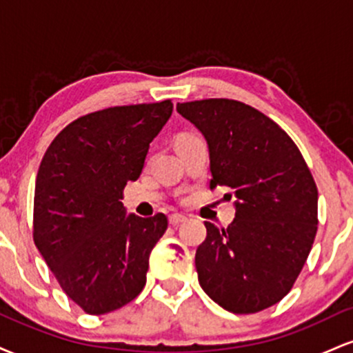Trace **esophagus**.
I'll use <instances>...</instances> for the list:
<instances>
[{
    "label": "esophagus",
    "instance_id": "1",
    "mask_svg": "<svg viewBox=\"0 0 353 353\" xmlns=\"http://www.w3.org/2000/svg\"><path fill=\"white\" fill-rule=\"evenodd\" d=\"M185 221H188V217L182 216V214H171V216H169V224H172V225L182 224V222H185Z\"/></svg>",
    "mask_w": 353,
    "mask_h": 353
}]
</instances>
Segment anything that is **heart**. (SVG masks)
Segmentation results:
<instances>
[{
    "label": "heart",
    "instance_id": "heart-1",
    "mask_svg": "<svg viewBox=\"0 0 353 353\" xmlns=\"http://www.w3.org/2000/svg\"><path fill=\"white\" fill-rule=\"evenodd\" d=\"M190 136H194V134H189V132H182V134H179L176 137V141L177 139H185V137H190Z\"/></svg>",
    "mask_w": 353,
    "mask_h": 353
}]
</instances>
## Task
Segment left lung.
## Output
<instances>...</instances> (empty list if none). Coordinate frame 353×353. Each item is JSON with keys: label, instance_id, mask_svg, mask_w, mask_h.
Wrapping results in <instances>:
<instances>
[{"label": "left lung", "instance_id": "1", "mask_svg": "<svg viewBox=\"0 0 353 353\" xmlns=\"http://www.w3.org/2000/svg\"><path fill=\"white\" fill-rule=\"evenodd\" d=\"M204 134L210 190L236 194L228 229L204 222L196 269L204 292L232 314H255L281 302L297 281L317 234V185L299 148L261 111L234 99L177 104Z\"/></svg>", "mask_w": 353, "mask_h": 353}]
</instances>
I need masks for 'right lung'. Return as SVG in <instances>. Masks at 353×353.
<instances>
[{"mask_svg":"<svg viewBox=\"0 0 353 353\" xmlns=\"http://www.w3.org/2000/svg\"><path fill=\"white\" fill-rule=\"evenodd\" d=\"M171 114V99L89 112L44 154L34 185V244L86 314L121 309L144 289L149 254L168 217L125 216L121 199Z\"/></svg>","mask_w":353,"mask_h":353,"instance_id":"add662e5","label":"right lung"}]
</instances>
